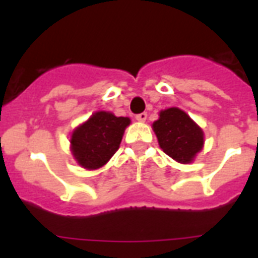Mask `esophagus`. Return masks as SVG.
<instances>
[{"label": "esophagus", "mask_w": 258, "mask_h": 258, "mask_svg": "<svg viewBox=\"0 0 258 258\" xmlns=\"http://www.w3.org/2000/svg\"><path fill=\"white\" fill-rule=\"evenodd\" d=\"M135 119H137L138 121H146V119H147V113L146 112L138 113L137 116H135Z\"/></svg>", "instance_id": "esophagus-1"}]
</instances>
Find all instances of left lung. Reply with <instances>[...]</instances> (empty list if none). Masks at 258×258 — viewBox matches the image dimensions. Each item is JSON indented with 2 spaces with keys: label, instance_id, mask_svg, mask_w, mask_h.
Masks as SVG:
<instances>
[{
  "label": "left lung",
  "instance_id": "1",
  "mask_svg": "<svg viewBox=\"0 0 258 258\" xmlns=\"http://www.w3.org/2000/svg\"><path fill=\"white\" fill-rule=\"evenodd\" d=\"M153 130L163 153L182 165H188L204 149L205 134L200 125L178 107L162 109Z\"/></svg>",
  "mask_w": 258,
  "mask_h": 258
}]
</instances>
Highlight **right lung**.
Segmentation results:
<instances>
[{"label":"right lung","instance_id":"right-lung-1","mask_svg":"<svg viewBox=\"0 0 258 258\" xmlns=\"http://www.w3.org/2000/svg\"><path fill=\"white\" fill-rule=\"evenodd\" d=\"M131 123L130 117L115 116L109 111H97L71 134V153L86 170L103 167L117 151Z\"/></svg>","mask_w":258,"mask_h":258}]
</instances>
